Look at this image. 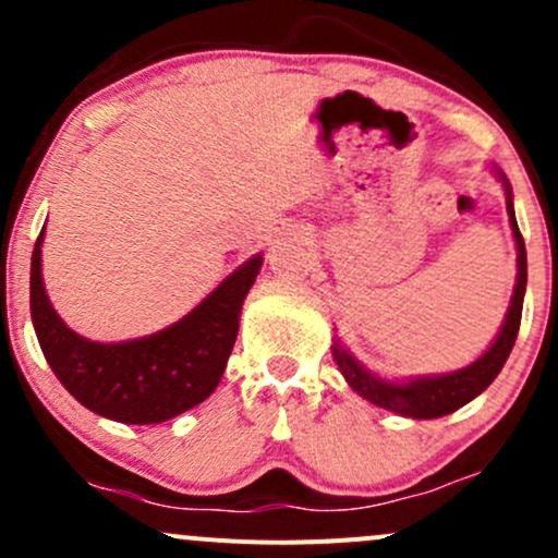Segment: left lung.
Instances as JSON below:
<instances>
[{
    "instance_id": "left-lung-1",
    "label": "left lung",
    "mask_w": 558,
    "mask_h": 558,
    "mask_svg": "<svg viewBox=\"0 0 558 558\" xmlns=\"http://www.w3.org/2000/svg\"><path fill=\"white\" fill-rule=\"evenodd\" d=\"M501 181L506 185V213H509L511 230H514V241H517V252H520V257H517V267H520V272H517V286H514V296H511L509 315H506V323L501 332H498L496 343H493L475 364L459 369V373L440 375V377H420V380H409V383H386V380H377V377L369 375L367 369H362L354 356L343 349L341 341H336L332 343V356H336L338 369H341L345 380H349V386L354 388L356 393H362L367 401L388 409V412L403 414V417H414V420L444 417V414H451L453 409L464 407L466 401H472L475 396L483 393V390L496 380V375L501 373L506 360H509L511 349H514L517 332H520L524 286H527V252H524V239L520 228H517L514 207H511V189L504 175Z\"/></svg>"
}]
</instances>
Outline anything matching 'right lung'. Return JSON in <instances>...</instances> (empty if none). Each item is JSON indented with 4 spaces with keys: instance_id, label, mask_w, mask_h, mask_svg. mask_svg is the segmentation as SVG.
I'll return each mask as SVG.
<instances>
[{
    "instance_id": "right-lung-1",
    "label": "right lung",
    "mask_w": 558,
    "mask_h": 558,
    "mask_svg": "<svg viewBox=\"0 0 558 558\" xmlns=\"http://www.w3.org/2000/svg\"><path fill=\"white\" fill-rule=\"evenodd\" d=\"M41 241L44 230L31 257V317L49 367L83 407L125 425H155L213 393L239 336L241 304L259 275V254L168 330L136 341L96 343L70 330L49 304L41 283Z\"/></svg>"
}]
</instances>
